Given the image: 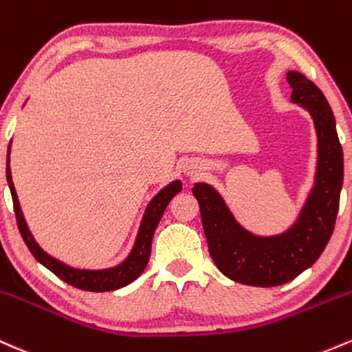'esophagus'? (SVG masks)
<instances>
[{
	"mask_svg": "<svg viewBox=\"0 0 352 352\" xmlns=\"http://www.w3.org/2000/svg\"><path fill=\"white\" fill-rule=\"evenodd\" d=\"M187 173H190V175H192V173H194V170H188V172Z\"/></svg>",
	"mask_w": 352,
	"mask_h": 352,
	"instance_id": "esophagus-1",
	"label": "esophagus"
}]
</instances>
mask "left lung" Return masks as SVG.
Returning a JSON list of instances; mask_svg holds the SVG:
<instances>
[{"label": "left lung", "instance_id": "obj_1", "mask_svg": "<svg viewBox=\"0 0 352 352\" xmlns=\"http://www.w3.org/2000/svg\"><path fill=\"white\" fill-rule=\"evenodd\" d=\"M285 76L291 102L307 110L318 135L314 185L296 222L277 235H256L237 222L212 185L197 182L192 188L212 261L229 279L257 287L289 283L318 261L333 235L344 177L342 148L326 96L302 73L287 72Z\"/></svg>", "mask_w": 352, "mask_h": 352}]
</instances>
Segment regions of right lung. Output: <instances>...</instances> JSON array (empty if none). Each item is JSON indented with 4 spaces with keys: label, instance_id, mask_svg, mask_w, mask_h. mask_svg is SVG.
Here are the masks:
<instances>
[{
    "label": "right lung",
    "instance_id": "add662e5",
    "mask_svg": "<svg viewBox=\"0 0 352 352\" xmlns=\"http://www.w3.org/2000/svg\"><path fill=\"white\" fill-rule=\"evenodd\" d=\"M11 146V144H10ZM10 146H8V157H6V180L10 185L11 197H13V206H14V215H16L18 229L21 234L23 241L28 245L30 252L36 258L40 264H43L46 269L52 270L55 276L60 277L61 280L73 285L76 289L90 292H107V291H117L120 287H125L130 283H133L142 272H144L146 264L150 258V250H152V239L155 234V229L160 222L162 215H164L165 208H167L168 202L173 199V195L179 194L182 190V182L180 180H173L168 185H165L158 194L153 197L145 208V214L142 217L140 227H138L137 239H135L132 250L125 261L120 262L118 265L108 269H75L69 267L68 264H63L58 258L52 257L48 252H45L38 242L34 241L33 234L30 232L28 223H26L25 217H23V210L19 207V200L14 190L13 179H11V170H10Z\"/></svg>",
    "mask_w": 352,
    "mask_h": 352
}]
</instances>
